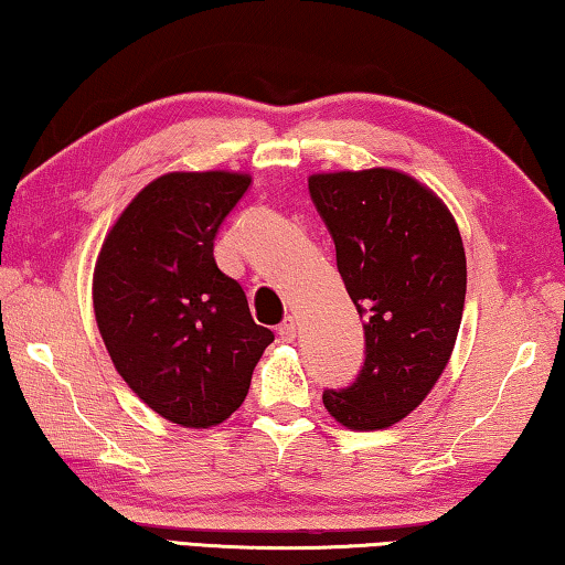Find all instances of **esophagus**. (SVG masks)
<instances>
[{
    "mask_svg": "<svg viewBox=\"0 0 565 565\" xmlns=\"http://www.w3.org/2000/svg\"><path fill=\"white\" fill-rule=\"evenodd\" d=\"M276 333H279V339L281 341H294L296 339V321L291 319V317H286L281 323H279V329H276Z\"/></svg>",
    "mask_w": 565,
    "mask_h": 565,
    "instance_id": "1",
    "label": "esophagus"
}]
</instances>
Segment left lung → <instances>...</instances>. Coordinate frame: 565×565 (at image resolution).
Returning a JSON list of instances; mask_svg holds the SVG:
<instances>
[{
  "mask_svg": "<svg viewBox=\"0 0 565 565\" xmlns=\"http://www.w3.org/2000/svg\"><path fill=\"white\" fill-rule=\"evenodd\" d=\"M309 194L337 246L343 286L363 319V366L323 406L353 431L408 416L458 337L466 254L441 199L394 169L313 174Z\"/></svg>",
  "mask_w": 565,
  "mask_h": 565,
  "instance_id": "8db88e82",
  "label": "left lung"
}]
</instances>
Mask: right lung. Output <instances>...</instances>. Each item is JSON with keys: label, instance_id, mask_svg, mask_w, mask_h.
<instances>
[{"label": "right lung", "instance_id": "1", "mask_svg": "<svg viewBox=\"0 0 565 565\" xmlns=\"http://www.w3.org/2000/svg\"><path fill=\"white\" fill-rule=\"evenodd\" d=\"M246 174L177 171L134 196L104 238L94 313L114 366L171 424L209 428L244 404L274 331L214 262Z\"/></svg>", "mask_w": 565, "mask_h": 565}]
</instances>
